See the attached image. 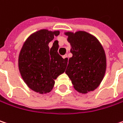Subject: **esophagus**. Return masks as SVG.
Returning <instances> with one entry per match:
<instances>
[{
    "instance_id": "esophagus-1",
    "label": "esophagus",
    "mask_w": 123,
    "mask_h": 123,
    "mask_svg": "<svg viewBox=\"0 0 123 123\" xmlns=\"http://www.w3.org/2000/svg\"><path fill=\"white\" fill-rule=\"evenodd\" d=\"M62 58L66 61H68V55H62Z\"/></svg>"
}]
</instances>
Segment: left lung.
Wrapping results in <instances>:
<instances>
[{"instance_id":"8db88e82","label":"left lung","mask_w":123,"mask_h":123,"mask_svg":"<svg viewBox=\"0 0 123 123\" xmlns=\"http://www.w3.org/2000/svg\"><path fill=\"white\" fill-rule=\"evenodd\" d=\"M72 57L69 59L65 73L74 88L81 93L96 89L106 72V60L102 46L98 39L85 31L67 32Z\"/></svg>"}]
</instances>
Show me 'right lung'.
<instances>
[{
    "instance_id": "add662e5",
    "label": "right lung",
    "mask_w": 123,
    "mask_h": 123,
    "mask_svg": "<svg viewBox=\"0 0 123 123\" xmlns=\"http://www.w3.org/2000/svg\"><path fill=\"white\" fill-rule=\"evenodd\" d=\"M58 31L42 29L33 33L26 40L18 56V69L21 77L31 89L40 94L49 92L55 79L62 74L68 61L58 53V42L51 48L49 43L58 36Z\"/></svg>"
}]
</instances>
